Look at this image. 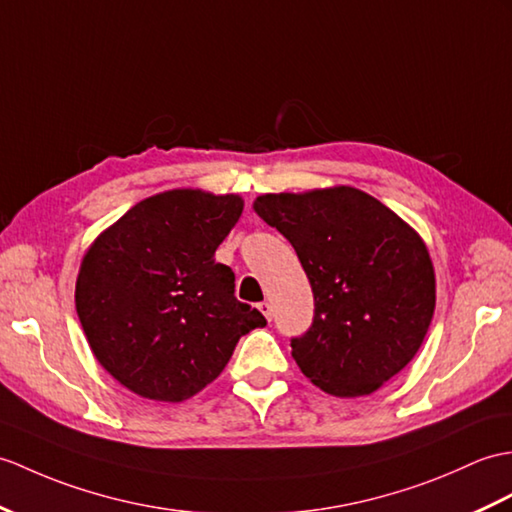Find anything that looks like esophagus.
<instances>
[{
    "label": "esophagus",
    "mask_w": 512,
    "mask_h": 512,
    "mask_svg": "<svg viewBox=\"0 0 512 512\" xmlns=\"http://www.w3.org/2000/svg\"><path fill=\"white\" fill-rule=\"evenodd\" d=\"M257 307H259V312H261V314H264V316H266L268 320L272 318V305H270L268 301H264V303H259Z\"/></svg>",
    "instance_id": "34e87169"
}]
</instances>
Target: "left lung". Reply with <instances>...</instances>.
<instances>
[{"label":"left lung","instance_id":"left-lung-1","mask_svg":"<svg viewBox=\"0 0 512 512\" xmlns=\"http://www.w3.org/2000/svg\"><path fill=\"white\" fill-rule=\"evenodd\" d=\"M257 216L288 240L310 279L314 323L292 358L334 397H364L410 364L436 307L423 237L362 189L264 194Z\"/></svg>","mask_w":512,"mask_h":512}]
</instances>
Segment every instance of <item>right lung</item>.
<instances>
[{
  "label": "right lung",
  "instance_id": "1",
  "mask_svg": "<svg viewBox=\"0 0 512 512\" xmlns=\"http://www.w3.org/2000/svg\"><path fill=\"white\" fill-rule=\"evenodd\" d=\"M244 200L181 187L137 202L87 248L76 312L95 360L135 395L178 403L229 364L235 344L264 327L235 299V275L216 248Z\"/></svg>",
  "mask_w": 512,
  "mask_h": 512
}]
</instances>
